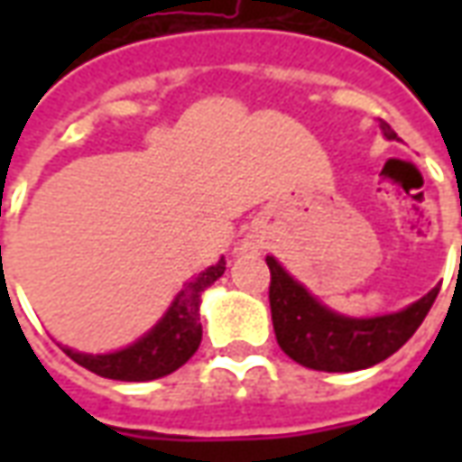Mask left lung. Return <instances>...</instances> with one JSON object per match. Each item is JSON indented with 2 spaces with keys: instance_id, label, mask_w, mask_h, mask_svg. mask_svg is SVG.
Segmentation results:
<instances>
[{
  "instance_id": "1",
  "label": "left lung",
  "mask_w": 462,
  "mask_h": 462,
  "mask_svg": "<svg viewBox=\"0 0 462 462\" xmlns=\"http://www.w3.org/2000/svg\"><path fill=\"white\" fill-rule=\"evenodd\" d=\"M388 141L396 133L386 121H378ZM270 267V310L277 344L297 364L314 371L348 374L376 366L396 354L423 324L440 287H433L406 310L381 317H346L321 304L304 284L291 277L274 257Z\"/></svg>"
}]
</instances>
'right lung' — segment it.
Returning <instances> with one entry per match:
<instances>
[{
	"instance_id": "obj_1",
	"label": "right lung",
	"mask_w": 462,
	"mask_h": 462,
	"mask_svg": "<svg viewBox=\"0 0 462 462\" xmlns=\"http://www.w3.org/2000/svg\"><path fill=\"white\" fill-rule=\"evenodd\" d=\"M222 274H225V257L210 264L208 270H202L200 274H195L190 282H185L158 324L128 346L108 351V354H84L69 346L61 348L79 366L88 368L98 376L114 378V381L138 383V381L168 376L172 371H178L200 346L202 291L220 280Z\"/></svg>"
}]
</instances>
